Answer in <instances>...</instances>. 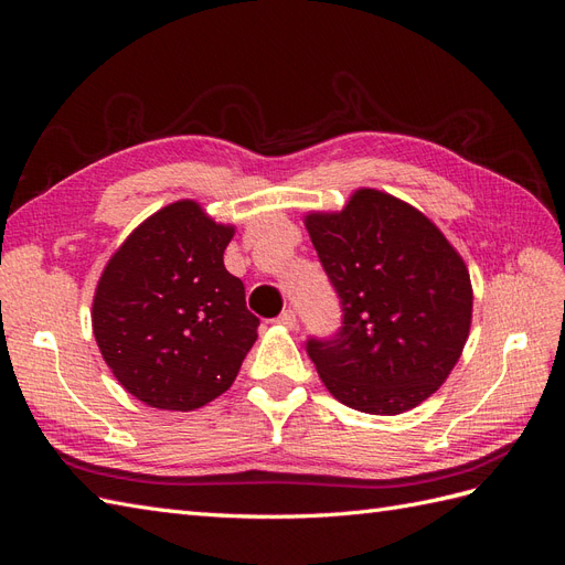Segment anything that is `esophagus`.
<instances>
[{"label": "esophagus", "mask_w": 565, "mask_h": 565, "mask_svg": "<svg viewBox=\"0 0 565 565\" xmlns=\"http://www.w3.org/2000/svg\"><path fill=\"white\" fill-rule=\"evenodd\" d=\"M276 322H278V324H282V328H287V330L297 328V311H292V309L282 311V313L278 316V320H276Z\"/></svg>", "instance_id": "esophagus-1"}]
</instances>
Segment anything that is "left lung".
<instances>
[{
  "instance_id": "left-lung-1",
  "label": "left lung",
  "mask_w": 565,
  "mask_h": 565,
  "mask_svg": "<svg viewBox=\"0 0 565 565\" xmlns=\"http://www.w3.org/2000/svg\"><path fill=\"white\" fill-rule=\"evenodd\" d=\"M341 328L306 353L332 396L401 415L448 380L467 344L471 280L461 256L407 202L363 188L337 214L306 216Z\"/></svg>"
}]
</instances>
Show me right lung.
Wrapping results in <instances>:
<instances>
[{
    "instance_id": "obj_1",
    "label": "right lung",
    "mask_w": 565,
    "mask_h": 565,
    "mask_svg": "<svg viewBox=\"0 0 565 565\" xmlns=\"http://www.w3.org/2000/svg\"><path fill=\"white\" fill-rule=\"evenodd\" d=\"M231 237V226L181 200L146 218L98 280L96 344L117 382L150 407L207 405L256 341L259 318L224 266Z\"/></svg>"
}]
</instances>
